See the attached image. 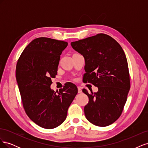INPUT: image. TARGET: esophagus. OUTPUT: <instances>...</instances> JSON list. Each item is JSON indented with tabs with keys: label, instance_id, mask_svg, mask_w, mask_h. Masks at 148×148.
<instances>
[{
	"label": "esophagus",
	"instance_id": "34e87169",
	"mask_svg": "<svg viewBox=\"0 0 148 148\" xmlns=\"http://www.w3.org/2000/svg\"><path fill=\"white\" fill-rule=\"evenodd\" d=\"M78 93L82 92V89L81 87H78Z\"/></svg>",
	"mask_w": 148,
	"mask_h": 148
}]
</instances>
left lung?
<instances>
[{
	"mask_svg": "<svg viewBox=\"0 0 148 148\" xmlns=\"http://www.w3.org/2000/svg\"><path fill=\"white\" fill-rule=\"evenodd\" d=\"M71 46L84 58V82L98 88L97 92H83L89 98L84 114L89 122L106 127L122 113L130 88L126 56L122 47L110 36L100 33Z\"/></svg>",
	"mask_w": 148,
	"mask_h": 148,
	"instance_id": "obj_1",
	"label": "left lung"
}]
</instances>
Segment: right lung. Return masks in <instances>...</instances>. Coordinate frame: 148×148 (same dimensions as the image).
<instances>
[{"mask_svg":"<svg viewBox=\"0 0 148 148\" xmlns=\"http://www.w3.org/2000/svg\"><path fill=\"white\" fill-rule=\"evenodd\" d=\"M68 42L38 38L26 47L17 62L16 79L22 104L29 118L46 129L57 127L66 119L67 110L78 93L69 83L55 92L51 78L57 74L62 52Z\"/></svg>","mask_w":148,"mask_h":148,"instance_id":"1","label":"right lung"}]
</instances>
